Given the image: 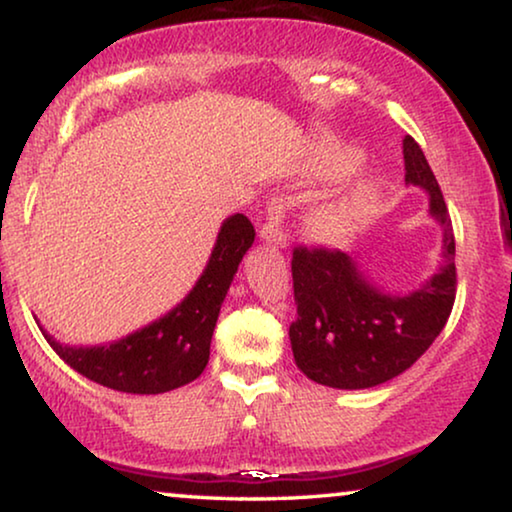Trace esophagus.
<instances>
[{
    "instance_id": "1",
    "label": "esophagus",
    "mask_w": 512,
    "mask_h": 512,
    "mask_svg": "<svg viewBox=\"0 0 512 512\" xmlns=\"http://www.w3.org/2000/svg\"><path fill=\"white\" fill-rule=\"evenodd\" d=\"M284 214L286 205L282 198H272L268 209H265V223L261 226V237L270 244H284L286 230H284Z\"/></svg>"
}]
</instances>
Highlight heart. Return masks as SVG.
<instances>
[{
    "mask_svg": "<svg viewBox=\"0 0 512 512\" xmlns=\"http://www.w3.org/2000/svg\"><path fill=\"white\" fill-rule=\"evenodd\" d=\"M356 163H359V158L349 151L335 153L333 158V167L338 172L354 170ZM368 205H370V193H361L359 198L354 202H347V205L328 207L324 212H319L317 219H314V228H317V233L321 237H326V240H342V237L352 230L354 221L359 219L361 212H366Z\"/></svg>",
    "mask_w": 512,
    "mask_h": 512,
    "instance_id": "heart-1",
    "label": "heart"
}]
</instances>
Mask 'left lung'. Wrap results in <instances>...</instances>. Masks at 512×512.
I'll return each instance as SVG.
<instances>
[{
	"label": "left lung",
	"instance_id": "1",
	"mask_svg": "<svg viewBox=\"0 0 512 512\" xmlns=\"http://www.w3.org/2000/svg\"><path fill=\"white\" fill-rule=\"evenodd\" d=\"M405 184L431 195V216L443 226V265L408 296L382 291L345 251L293 249L291 275L298 317L289 326L293 359L312 382L333 389H368L408 370L450 317L457 296L454 233L443 193L424 151L403 139Z\"/></svg>",
	"mask_w": 512,
	"mask_h": 512
}]
</instances>
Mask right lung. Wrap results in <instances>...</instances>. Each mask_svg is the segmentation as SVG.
<instances>
[{"instance_id":"obj_1","label":"right lung","mask_w":512,"mask_h":512,"mask_svg":"<svg viewBox=\"0 0 512 512\" xmlns=\"http://www.w3.org/2000/svg\"><path fill=\"white\" fill-rule=\"evenodd\" d=\"M256 230L244 214L223 221L209 263L193 291L142 331L100 347H62L44 333L62 361L88 380L123 394H165L200 377L221 303Z\"/></svg>"}]
</instances>
